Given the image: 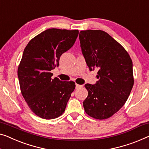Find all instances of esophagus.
<instances>
[{
	"label": "esophagus",
	"mask_w": 149,
	"mask_h": 149,
	"mask_svg": "<svg viewBox=\"0 0 149 149\" xmlns=\"http://www.w3.org/2000/svg\"><path fill=\"white\" fill-rule=\"evenodd\" d=\"M83 87V86L82 85H79V84H75V88H82Z\"/></svg>",
	"instance_id": "1"
}]
</instances>
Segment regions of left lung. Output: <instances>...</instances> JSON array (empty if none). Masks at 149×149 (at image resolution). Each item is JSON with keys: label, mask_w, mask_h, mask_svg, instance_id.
<instances>
[{"label": "left lung", "mask_w": 149, "mask_h": 149, "mask_svg": "<svg viewBox=\"0 0 149 149\" xmlns=\"http://www.w3.org/2000/svg\"><path fill=\"white\" fill-rule=\"evenodd\" d=\"M79 38L89 70H98L99 80L85 85L88 95L83 102L84 110L94 118H108L124 106L134 85L131 58L103 31H81Z\"/></svg>", "instance_id": "8db88e82"}]
</instances>
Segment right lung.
I'll use <instances>...</instances> for the list:
<instances>
[{
	"instance_id": "add662e5",
	"label": "right lung",
	"mask_w": 149,
	"mask_h": 149,
	"mask_svg": "<svg viewBox=\"0 0 149 149\" xmlns=\"http://www.w3.org/2000/svg\"><path fill=\"white\" fill-rule=\"evenodd\" d=\"M78 30L49 29L35 36L24 49L18 68L21 94L29 107L44 119L59 117L74 92V81L52 78L61 55L74 45Z\"/></svg>"
}]
</instances>
